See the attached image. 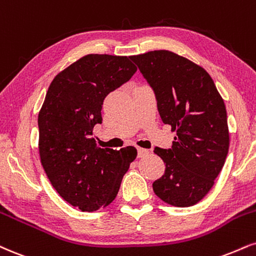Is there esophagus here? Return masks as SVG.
Returning a JSON list of instances; mask_svg holds the SVG:
<instances>
[{
  "label": "esophagus",
  "mask_w": 256,
  "mask_h": 256,
  "mask_svg": "<svg viewBox=\"0 0 256 256\" xmlns=\"http://www.w3.org/2000/svg\"><path fill=\"white\" fill-rule=\"evenodd\" d=\"M149 150L143 149V148H138V158H144V156L149 155Z\"/></svg>",
  "instance_id": "obj_1"
}]
</instances>
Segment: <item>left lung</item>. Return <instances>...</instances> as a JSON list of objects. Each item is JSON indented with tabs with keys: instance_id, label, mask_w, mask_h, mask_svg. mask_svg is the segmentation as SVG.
<instances>
[{
	"instance_id": "1",
	"label": "left lung",
	"mask_w": 256,
	"mask_h": 256,
	"mask_svg": "<svg viewBox=\"0 0 256 256\" xmlns=\"http://www.w3.org/2000/svg\"><path fill=\"white\" fill-rule=\"evenodd\" d=\"M130 58L155 92L162 122L176 132L172 149L154 150L166 164L154 192L169 205H196L210 192L229 152L223 98L204 68L174 52Z\"/></svg>"
}]
</instances>
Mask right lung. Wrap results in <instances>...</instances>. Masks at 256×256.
<instances>
[{"label":"right lung","mask_w":256,"mask_h":256,"mask_svg":"<svg viewBox=\"0 0 256 256\" xmlns=\"http://www.w3.org/2000/svg\"><path fill=\"white\" fill-rule=\"evenodd\" d=\"M137 68L126 56L86 54L52 80L39 110V155L54 188L83 212L106 208L137 158L134 146L102 149L93 128L102 122L104 98Z\"/></svg>","instance_id":"add662e5"}]
</instances>
